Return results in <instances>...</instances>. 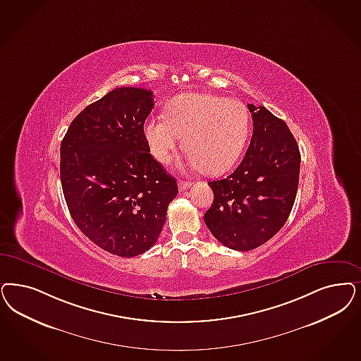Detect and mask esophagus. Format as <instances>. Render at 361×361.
Returning a JSON list of instances; mask_svg holds the SVG:
<instances>
[{
  "instance_id": "obj_1",
  "label": "esophagus",
  "mask_w": 361,
  "mask_h": 361,
  "mask_svg": "<svg viewBox=\"0 0 361 361\" xmlns=\"http://www.w3.org/2000/svg\"><path fill=\"white\" fill-rule=\"evenodd\" d=\"M190 185H192L190 181H184V180H180V181H178V189H180V190H185V189H188Z\"/></svg>"
}]
</instances>
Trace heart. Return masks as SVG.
<instances>
[{"label": "heart", "mask_w": 361, "mask_h": 361, "mask_svg": "<svg viewBox=\"0 0 361 361\" xmlns=\"http://www.w3.org/2000/svg\"><path fill=\"white\" fill-rule=\"evenodd\" d=\"M164 116H152L142 126L144 138L157 161H171L181 144L185 160L204 173L231 169L248 142L250 113L236 99L209 93H187L166 104Z\"/></svg>", "instance_id": "1"}]
</instances>
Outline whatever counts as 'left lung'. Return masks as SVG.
<instances>
[{
  "label": "left lung",
  "mask_w": 361,
  "mask_h": 361,
  "mask_svg": "<svg viewBox=\"0 0 361 361\" xmlns=\"http://www.w3.org/2000/svg\"><path fill=\"white\" fill-rule=\"evenodd\" d=\"M253 133L245 157L226 178L208 183L214 200L204 221L223 245L252 250L286 224L296 199L300 150L289 128L267 108L248 104Z\"/></svg>",
  "instance_id": "8db88e82"
}]
</instances>
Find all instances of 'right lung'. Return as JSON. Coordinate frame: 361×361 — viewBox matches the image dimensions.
I'll use <instances>...</instances> for the list:
<instances>
[{
    "label": "right lung",
    "mask_w": 361,
    "mask_h": 361,
    "mask_svg": "<svg viewBox=\"0 0 361 361\" xmlns=\"http://www.w3.org/2000/svg\"><path fill=\"white\" fill-rule=\"evenodd\" d=\"M153 106L148 89L116 87L75 117L61 142V185L73 221L120 257L154 245L178 193L148 153L142 126Z\"/></svg>",
    "instance_id": "obj_1"
}]
</instances>
